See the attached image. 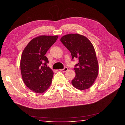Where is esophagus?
I'll return each instance as SVG.
<instances>
[{
  "instance_id": "esophagus-1",
  "label": "esophagus",
  "mask_w": 125,
  "mask_h": 125,
  "mask_svg": "<svg viewBox=\"0 0 125 125\" xmlns=\"http://www.w3.org/2000/svg\"><path fill=\"white\" fill-rule=\"evenodd\" d=\"M68 70V68L67 67H65L64 69H60V71H63V72H66V71H67Z\"/></svg>"
}]
</instances>
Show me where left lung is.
<instances>
[{"label": "left lung", "mask_w": 125, "mask_h": 125, "mask_svg": "<svg viewBox=\"0 0 125 125\" xmlns=\"http://www.w3.org/2000/svg\"><path fill=\"white\" fill-rule=\"evenodd\" d=\"M60 40L70 52L73 59L79 60L74 68L76 76L71 81L72 85L79 90L90 88L99 72L96 54L91 41L86 36L76 33L65 35Z\"/></svg>", "instance_id": "obj_1"}]
</instances>
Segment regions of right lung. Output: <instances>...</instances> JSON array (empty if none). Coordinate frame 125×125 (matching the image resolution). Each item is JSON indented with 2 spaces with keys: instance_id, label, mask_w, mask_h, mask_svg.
Segmentation results:
<instances>
[{
  "instance_id": "add662e5",
  "label": "right lung",
  "mask_w": 125,
  "mask_h": 125,
  "mask_svg": "<svg viewBox=\"0 0 125 125\" xmlns=\"http://www.w3.org/2000/svg\"><path fill=\"white\" fill-rule=\"evenodd\" d=\"M58 36L40 35L33 39L23 49L20 61V70L24 83L38 94L48 90L52 84V70L47 64V52L57 40Z\"/></svg>"
}]
</instances>
